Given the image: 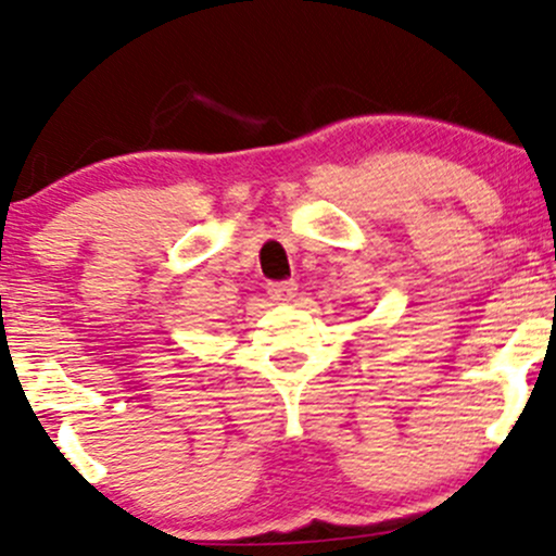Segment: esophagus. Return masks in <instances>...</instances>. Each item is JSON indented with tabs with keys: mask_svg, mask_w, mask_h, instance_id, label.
<instances>
[{
	"mask_svg": "<svg viewBox=\"0 0 556 556\" xmlns=\"http://www.w3.org/2000/svg\"><path fill=\"white\" fill-rule=\"evenodd\" d=\"M268 295H271V301L277 303H290L292 298H295L298 292V285L292 282V279H282V282H268Z\"/></svg>",
	"mask_w": 556,
	"mask_h": 556,
	"instance_id": "34e87169",
	"label": "esophagus"
}]
</instances>
